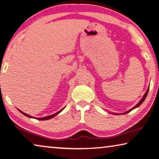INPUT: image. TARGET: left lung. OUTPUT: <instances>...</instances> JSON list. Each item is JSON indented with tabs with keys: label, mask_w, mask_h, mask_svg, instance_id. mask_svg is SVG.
I'll list each match as a JSON object with an SVG mask.
<instances>
[{
	"label": "left lung",
	"mask_w": 159,
	"mask_h": 159,
	"mask_svg": "<svg viewBox=\"0 0 159 159\" xmlns=\"http://www.w3.org/2000/svg\"><path fill=\"white\" fill-rule=\"evenodd\" d=\"M149 88H148V89H147V92H146V93H144V97H143V98H142V99H141V100H140V101H139V102L138 103H137V105H136V106H135L134 108H132V109H130V110H129V111H127V112H126V113H128V112H129V111H132V110H133V109H134V108H136L137 107H138V106H139L140 105H141V104H142V103H143V101H144L145 100V98H146V97H147V94H148V92H149ZM125 113H124V114H125Z\"/></svg>",
	"instance_id": "obj_1"
}]
</instances>
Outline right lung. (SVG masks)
Instances as JSON below:
<instances>
[{"mask_svg": "<svg viewBox=\"0 0 159 159\" xmlns=\"http://www.w3.org/2000/svg\"><path fill=\"white\" fill-rule=\"evenodd\" d=\"M62 110H63V108H62V110H61L60 111H58V113H55V114H53V115H51V116H47V117H43V118H35V119L41 120H46L51 119V118H53L54 116H56V115H58V114L60 113V112H61ZM19 111H20V112H21V113H22L23 114V115H25V116H27V117H29V118H33L32 116H30V115H27V114H26L25 113H24V112L21 111H20V110H19Z\"/></svg>", "mask_w": 159, "mask_h": 159, "instance_id": "add662e5", "label": "right lung"}]
</instances>
